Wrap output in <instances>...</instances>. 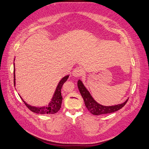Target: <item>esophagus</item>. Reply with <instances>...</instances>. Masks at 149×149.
Masks as SVG:
<instances>
[{
    "instance_id": "1",
    "label": "esophagus",
    "mask_w": 149,
    "mask_h": 149,
    "mask_svg": "<svg viewBox=\"0 0 149 149\" xmlns=\"http://www.w3.org/2000/svg\"><path fill=\"white\" fill-rule=\"evenodd\" d=\"M83 74V70H82L80 67H77L72 70V74L73 77H79Z\"/></svg>"
}]
</instances>
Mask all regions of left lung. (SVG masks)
<instances>
[{
    "instance_id": "left-lung-1",
    "label": "left lung",
    "mask_w": 149,
    "mask_h": 149,
    "mask_svg": "<svg viewBox=\"0 0 149 149\" xmlns=\"http://www.w3.org/2000/svg\"><path fill=\"white\" fill-rule=\"evenodd\" d=\"M77 85L78 88H79L80 93L81 94L82 97H83L85 106H86L88 110L91 112L92 114H93V115L95 116L110 113L118 111L119 109L122 108L123 107L125 106L129 99H127L123 103L120 104L109 106H103V105H101L99 103H97V102L93 98V97L91 96V94L89 92V91H88L86 88L85 87L84 84L82 83L81 80H78Z\"/></svg>"
}]
</instances>
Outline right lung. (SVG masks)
Returning a JSON list of instances; mask_svg holds the SVG:
<instances>
[{"label":"right lung","mask_w":149,"mask_h":149,"mask_svg":"<svg viewBox=\"0 0 149 149\" xmlns=\"http://www.w3.org/2000/svg\"><path fill=\"white\" fill-rule=\"evenodd\" d=\"M69 74L67 75V76L62 78L61 80L58 82L57 88H56L54 94L53 95V97L49 103L48 104L47 106H41V107H36L33 106L31 105L27 104L25 101H24L20 96L21 99L22 100L24 103L25 104L26 106L28 107V109H30L31 111L34 112L36 113H40V114H54L58 112L59 110L61 107L62 104V100L63 97L61 96V88L63 84L67 81V79H69ZM14 85L16 86V79H15V67H14Z\"/></svg>","instance_id":"obj_1"}]
</instances>
